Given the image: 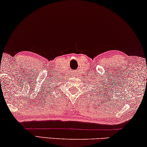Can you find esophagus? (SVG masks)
Segmentation results:
<instances>
[{
    "instance_id": "esophagus-1",
    "label": "esophagus",
    "mask_w": 147,
    "mask_h": 147,
    "mask_svg": "<svg viewBox=\"0 0 147 147\" xmlns=\"http://www.w3.org/2000/svg\"><path fill=\"white\" fill-rule=\"evenodd\" d=\"M76 74H77V73H76Z\"/></svg>"
}]
</instances>
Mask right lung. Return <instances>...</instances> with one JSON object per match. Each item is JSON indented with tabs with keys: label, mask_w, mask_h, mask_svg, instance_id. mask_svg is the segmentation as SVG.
I'll return each mask as SVG.
<instances>
[{
	"label": "right lung",
	"mask_w": 147,
	"mask_h": 147,
	"mask_svg": "<svg viewBox=\"0 0 147 147\" xmlns=\"http://www.w3.org/2000/svg\"><path fill=\"white\" fill-rule=\"evenodd\" d=\"M48 94H49V93H48Z\"/></svg>",
	"instance_id": "1"
}]
</instances>
